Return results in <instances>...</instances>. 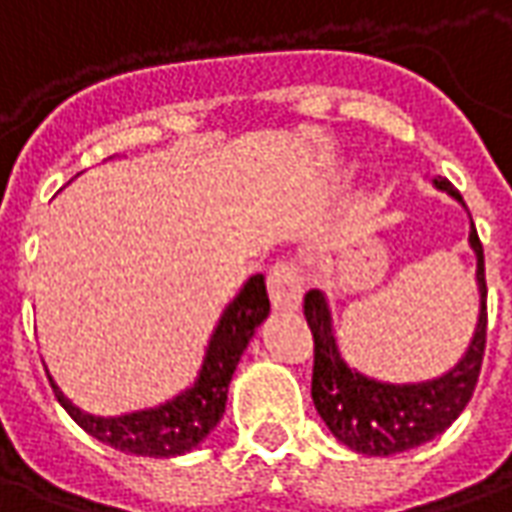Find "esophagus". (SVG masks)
I'll return each instance as SVG.
<instances>
[{"label":"esophagus","mask_w":512,"mask_h":512,"mask_svg":"<svg viewBox=\"0 0 512 512\" xmlns=\"http://www.w3.org/2000/svg\"><path fill=\"white\" fill-rule=\"evenodd\" d=\"M268 299L277 310H296L302 302V274L293 260H277L266 274Z\"/></svg>","instance_id":"obj_1"}]
</instances>
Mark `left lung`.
Listing matches in <instances>:
<instances>
[{"label":"left lung","mask_w":512,"mask_h":512,"mask_svg":"<svg viewBox=\"0 0 512 512\" xmlns=\"http://www.w3.org/2000/svg\"><path fill=\"white\" fill-rule=\"evenodd\" d=\"M435 185L452 194L457 202L463 196L449 180ZM468 241L477 252V282H480V321L466 357L441 380L421 385H385L360 377L346 368L332 338L330 310L318 291L305 293V318L313 332V405L318 416L341 443L360 455H399L432 441L455 421L471 402L480 380L485 341H488V285H485V257L477 227L471 221Z\"/></svg>","instance_id":"obj_1"}]
</instances>
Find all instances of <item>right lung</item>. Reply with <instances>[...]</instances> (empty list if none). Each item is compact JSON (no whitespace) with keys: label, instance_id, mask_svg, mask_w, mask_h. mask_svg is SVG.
Wrapping results in <instances>:
<instances>
[{"label":"right lung","instance_id":"right-lung-1","mask_svg":"<svg viewBox=\"0 0 512 512\" xmlns=\"http://www.w3.org/2000/svg\"><path fill=\"white\" fill-rule=\"evenodd\" d=\"M266 316V282H263V274H255L249 277V282L230 305L224 307L219 324L213 327L194 385L185 388L166 405L121 418H96L71 405L52 382L57 402L66 407V413L88 435L127 455L174 457L191 452L194 446H199V441H205L207 432L224 416L232 371L244 355L255 327Z\"/></svg>","mask_w":512,"mask_h":512}]
</instances>
